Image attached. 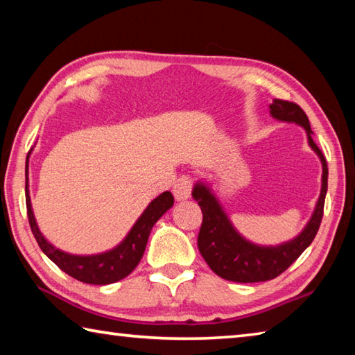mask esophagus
<instances>
[{
	"instance_id": "34e87169",
	"label": "esophagus",
	"mask_w": 355,
	"mask_h": 355,
	"mask_svg": "<svg viewBox=\"0 0 355 355\" xmlns=\"http://www.w3.org/2000/svg\"><path fill=\"white\" fill-rule=\"evenodd\" d=\"M173 195L178 201L189 200L191 195V179L189 176H181L176 179V182L173 185Z\"/></svg>"
}]
</instances>
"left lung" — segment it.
Here are the masks:
<instances>
[{
  "label": "left lung",
  "instance_id": "8db88e82",
  "mask_svg": "<svg viewBox=\"0 0 355 355\" xmlns=\"http://www.w3.org/2000/svg\"><path fill=\"white\" fill-rule=\"evenodd\" d=\"M270 109L271 115L277 120L301 124L306 129L309 145L318 154L322 164L321 195L312 218L296 239L279 246H259L245 240L235 231L210 189L202 182H198L191 191V195L198 201V206L202 210L198 248L215 275L226 281L241 284L265 282L282 275L312 243L322 220L327 193V162L312 139L313 132L310 129L306 112L296 103L284 101V99H275L272 104H270Z\"/></svg>",
  "mask_w": 355,
  "mask_h": 355
}]
</instances>
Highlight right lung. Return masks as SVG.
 Returning a JSON list of instances; mask_svg holds the SVG:
<instances>
[{"label":"right lung","mask_w":355,"mask_h":355,"mask_svg":"<svg viewBox=\"0 0 355 355\" xmlns=\"http://www.w3.org/2000/svg\"><path fill=\"white\" fill-rule=\"evenodd\" d=\"M173 202L174 198L170 191H164V193L159 195L154 201L149 202L145 212L141 214L134 227L130 229L128 237L116 248H114V250L103 254H96V256H73V254H67L58 250V248H54L51 243H48L42 232L39 231V227H37L28 191L26 160V209L31 231H33L40 250L45 252L62 271L84 284L107 285L116 281H121V279L129 276L143 257L149 232H151L155 221L173 206Z\"/></svg>","instance_id":"1"}]
</instances>
